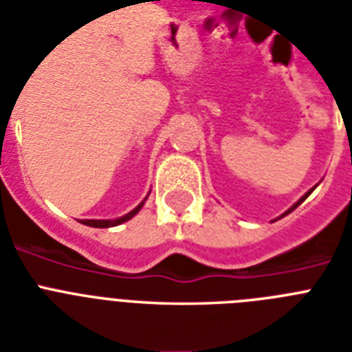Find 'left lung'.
Masks as SVG:
<instances>
[{
	"instance_id": "1",
	"label": "left lung",
	"mask_w": 352,
	"mask_h": 352,
	"mask_svg": "<svg viewBox=\"0 0 352 352\" xmlns=\"http://www.w3.org/2000/svg\"><path fill=\"white\" fill-rule=\"evenodd\" d=\"M314 189H316V185H314V187H313V189H311V190H307V192H305V194H303V196H302V198H300V199H298V201H296V204H294V205H292V207H291V209H287V210H285V212H283V214L282 216H280V218H283V216H287L289 214V212H292V210H294V209H296V207H298V205H300V204H302V201H305V198H307V196H309V194H311V192H313V190Z\"/></svg>"
}]
</instances>
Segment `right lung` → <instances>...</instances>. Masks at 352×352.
<instances>
[{
  "label": "right lung",
  "mask_w": 352,
  "mask_h": 352,
  "mask_svg": "<svg viewBox=\"0 0 352 352\" xmlns=\"http://www.w3.org/2000/svg\"><path fill=\"white\" fill-rule=\"evenodd\" d=\"M148 198V196H147ZM145 198V199H147ZM145 199H143L142 204L138 205L136 209H132L131 212H127L125 216H122V218H116V220H81V223L83 225H89V227H98V229H107V227H116V225L120 223H125V221H129L131 218H134V216L142 210L143 204H145Z\"/></svg>",
  "instance_id": "right-lung-1"
}]
</instances>
